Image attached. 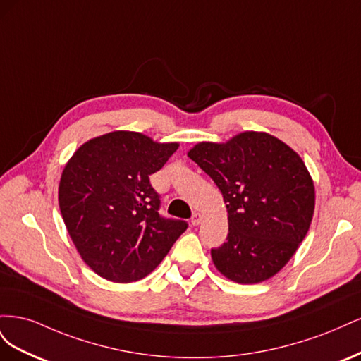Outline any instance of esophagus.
<instances>
[{
	"instance_id": "esophagus-1",
	"label": "esophagus",
	"mask_w": 361,
	"mask_h": 361,
	"mask_svg": "<svg viewBox=\"0 0 361 361\" xmlns=\"http://www.w3.org/2000/svg\"><path fill=\"white\" fill-rule=\"evenodd\" d=\"M202 220H203V216L197 212V214H194V215H192V218H191V224H192V226H199V224L202 223Z\"/></svg>"
}]
</instances>
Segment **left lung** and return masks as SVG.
Listing matches in <instances>:
<instances>
[{"mask_svg":"<svg viewBox=\"0 0 361 361\" xmlns=\"http://www.w3.org/2000/svg\"><path fill=\"white\" fill-rule=\"evenodd\" d=\"M188 157L209 174L227 209V241L215 268L239 285L274 277L298 250L314 212V185L301 157L277 137L245 130L226 143L200 141Z\"/></svg>","mask_w":361,"mask_h":361,"instance_id":"8db88e82","label":"left lung"}]
</instances>
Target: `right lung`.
Returning a JSON list of instances; mask_svg holds the SVG:
<instances>
[{
  "instance_id": "obj_1",
  "label": "right lung",
  "mask_w": 361,
  "mask_h": 361,
  "mask_svg": "<svg viewBox=\"0 0 361 361\" xmlns=\"http://www.w3.org/2000/svg\"><path fill=\"white\" fill-rule=\"evenodd\" d=\"M178 147L113 130L85 141L66 162L60 212L76 251L97 276L114 283L145 279L187 231L185 221L159 216L149 182Z\"/></svg>"
}]
</instances>
